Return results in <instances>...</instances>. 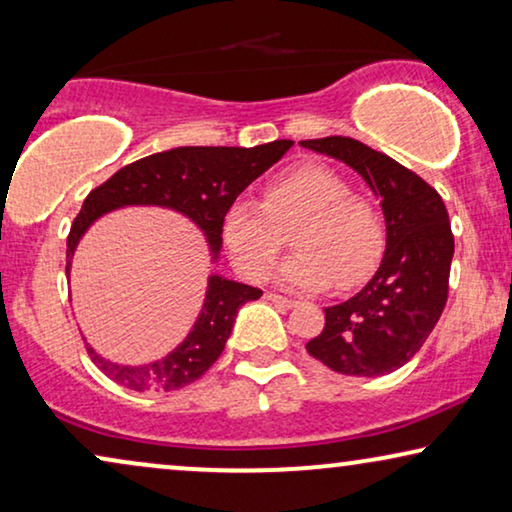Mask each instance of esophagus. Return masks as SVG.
Segmentation results:
<instances>
[{
    "instance_id": "34e87169",
    "label": "esophagus",
    "mask_w": 512,
    "mask_h": 512,
    "mask_svg": "<svg viewBox=\"0 0 512 512\" xmlns=\"http://www.w3.org/2000/svg\"><path fill=\"white\" fill-rule=\"evenodd\" d=\"M265 298H268L270 303H275V305H282V307H293V300H291V298L277 296V293H265Z\"/></svg>"
}]
</instances>
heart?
<instances>
[{
    "label": "heart",
    "mask_w": 512,
    "mask_h": 512,
    "mask_svg": "<svg viewBox=\"0 0 512 512\" xmlns=\"http://www.w3.org/2000/svg\"><path fill=\"white\" fill-rule=\"evenodd\" d=\"M296 228L293 254L279 284L317 291L333 282L349 289L363 282L382 254V221L366 198L331 167L300 165L270 181L265 200H237L226 209L221 237L235 270L263 282L284 247L282 230Z\"/></svg>",
    "instance_id": "b5f03b06"
}]
</instances>
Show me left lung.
Masks as SVG:
<instances>
[{
	"mask_svg": "<svg viewBox=\"0 0 512 512\" xmlns=\"http://www.w3.org/2000/svg\"><path fill=\"white\" fill-rule=\"evenodd\" d=\"M335 158L380 198L387 226L380 268L345 303L326 307V326L307 352L335 373L380 377L405 366L436 328L447 303L454 237L445 202L394 158L349 137L305 139Z\"/></svg>",
	"mask_w": 512,
	"mask_h": 512,
	"instance_id": "1",
	"label": "left lung"
}]
</instances>
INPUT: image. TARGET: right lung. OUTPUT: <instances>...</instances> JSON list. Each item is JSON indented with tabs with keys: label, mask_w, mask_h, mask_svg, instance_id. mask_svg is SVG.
<instances>
[{
	"label": "right lung",
	"mask_w": 512,
	"mask_h": 512,
	"mask_svg": "<svg viewBox=\"0 0 512 512\" xmlns=\"http://www.w3.org/2000/svg\"><path fill=\"white\" fill-rule=\"evenodd\" d=\"M293 146L291 139L242 149V146H179L153 153L137 163L125 165L114 177L97 186L83 200L79 216L67 237V279L81 237L102 216L123 207H163L186 216L205 235L212 263L221 256V221L251 181L270 170ZM263 291L235 282L223 275L207 277V291L200 314L184 340L165 354L142 366H125L104 359L88 347L90 359L104 375L132 391H174L207 373L219 359L233 333L237 310Z\"/></svg>",
	"instance_id": "right-lung-1"
}]
</instances>
